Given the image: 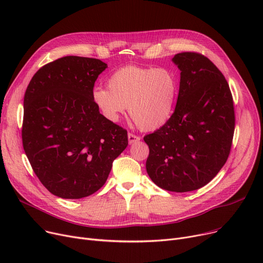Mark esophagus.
I'll return each instance as SVG.
<instances>
[{
	"label": "esophagus",
	"instance_id": "1",
	"mask_svg": "<svg viewBox=\"0 0 263 263\" xmlns=\"http://www.w3.org/2000/svg\"><path fill=\"white\" fill-rule=\"evenodd\" d=\"M140 140H141V137H140L139 135L133 134V133H131V132L128 133V141H129V144L136 143V142H139Z\"/></svg>",
	"mask_w": 263,
	"mask_h": 263
}]
</instances>
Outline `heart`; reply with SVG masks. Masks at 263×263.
<instances>
[{
    "label": "heart",
    "instance_id": "1",
    "mask_svg": "<svg viewBox=\"0 0 263 263\" xmlns=\"http://www.w3.org/2000/svg\"><path fill=\"white\" fill-rule=\"evenodd\" d=\"M107 88L97 87L92 100L110 121H118L129 108L135 126L153 131L166 122L178 93L176 74L165 68L124 66L107 79Z\"/></svg>",
    "mask_w": 263,
    "mask_h": 263
}]
</instances>
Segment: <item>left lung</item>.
<instances>
[{
    "mask_svg": "<svg viewBox=\"0 0 263 263\" xmlns=\"http://www.w3.org/2000/svg\"><path fill=\"white\" fill-rule=\"evenodd\" d=\"M180 87L163 126L144 136L146 170L161 189L183 193L209 183L225 165L234 133L232 95L224 74L197 52L176 54Z\"/></svg>",
    "mask_w": 263,
    "mask_h": 263,
    "instance_id": "left-lung-1",
    "label": "left lung"
}]
</instances>
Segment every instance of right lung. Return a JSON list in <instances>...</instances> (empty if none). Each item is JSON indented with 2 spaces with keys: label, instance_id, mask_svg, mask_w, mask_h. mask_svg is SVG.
<instances>
[{
  "label": "right lung",
  "instance_id": "obj_1",
  "mask_svg": "<svg viewBox=\"0 0 263 263\" xmlns=\"http://www.w3.org/2000/svg\"><path fill=\"white\" fill-rule=\"evenodd\" d=\"M106 64L65 57L41 67L24 95L22 144L40 182L66 199L103 186L128 146L127 130L100 114L95 82Z\"/></svg>",
  "mask_w": 263,
  "mask_h": 263
}]
</instances>
